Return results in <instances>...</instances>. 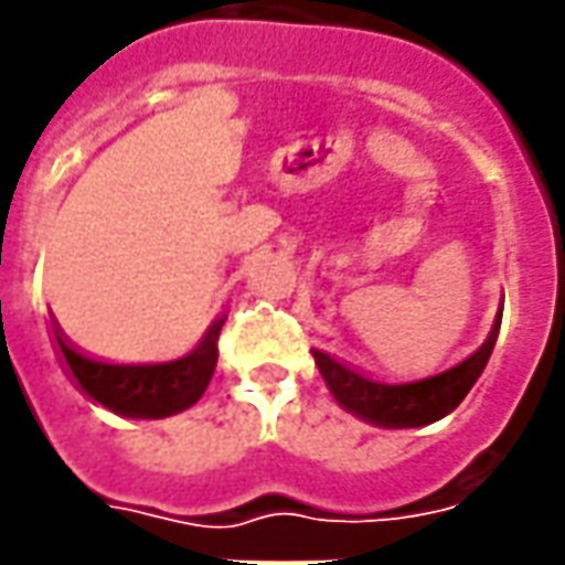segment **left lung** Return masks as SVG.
Instances as JSON below:
<instances>
[{"label":"left lung","instance_id":"1","mask_svg":"<svg viewBox=\"0 0 565 565\" xmlns=\"http://www.w3.org/2000/svg\"><path fill=\"white\" fill-rule=\"evenodd\" d=\"M498 332H501V317L491 327L482 348L472 351L467 361H460L445 373L426 376V380L397 382V385L366 380L363 373L332 361L323 351H313V361H317V370L329 385L332 397L348 414H354L363 423L382 426V429H414V426H429L435 419L448 416L469 395V388L482 376L488 358L494 351Z\"/></svg>","mask_w":565,"mask_h":565}]
</instances>
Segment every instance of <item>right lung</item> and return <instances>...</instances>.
<instances>
[{"label": "right lung", "instance_id": "1", "mask_svg": "<svg viewBox=\"0 0 565 565\" xmlns=\"http://www.w3.org/2000/svg\"><path fill=\"white\" fill-rule=\"evenodd\" d=\"M223 317L204 329L189 354L164 363H102L83 358L55 329V351L83 395L105 411L132 419H164L183 414L204 395L217 366V335Z\"/></svg>", "mask_w": 565, "mask_h": 565}]
</instances>
